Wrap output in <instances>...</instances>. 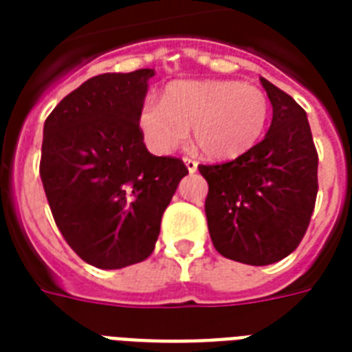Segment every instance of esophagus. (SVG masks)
Here are the masks:
<instances>
[{"mask_svg":"<svg viewBox=\"0 0 352 352\" xmlns=\"http://www.w3.org/2000/svg\"><path fill=\"white\" fill-rule=\"evenodd\" d=\"M184 163H186L187 170H189V173H191V174L197 173V168H199V163H197V161H195V159L186 157V159H184Z\"/></svg>","mask_w":352,"mask_h":352,"instance_id":"34e87169","label":"esophagus"}]
</instances>
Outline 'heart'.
<instances>
[{"mask_svg": "<svg viewBox=\"0 0 352 352\" xmlns=\"http://www.w3.org/2000/svg\"><path fill=\"white\" fill-rule=\"evenodd\" d=\"M270 120V99L253 84L236 80H179L163 101H146L138 127L155 153H170L193 127L197 148L210 159L229 161L263 138Z\"/></svg>", "mask_w": 352, "mask_h": 352, "instance_id": "obj_1", "label": "heart"}]
</instances>
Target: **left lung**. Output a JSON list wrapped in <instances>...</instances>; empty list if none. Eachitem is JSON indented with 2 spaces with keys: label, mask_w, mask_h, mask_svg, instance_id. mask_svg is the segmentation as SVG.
<instances>
[{
  "label": "left lung",
  "mask_w": 352,
  "mask_h": 352,
  "mask_svg": "<svg viewBox=\"0 0 352 352\" xmlns=\"http://www.w3.org/2000/svg\"><path fill=\"white\" fill-rule=\"evenodd\" d=\"M261 84L274 112L266 137L234 161L199 166L214 248L251 266L278 263L298 248L319 189L306 110L266 78Z\"/></svg>",
  "instance_id": "8db88e82"
}]
</instances>
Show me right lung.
I'll return each instance as SVG.
<instances>
[{
  "mask_svg": "<svg viewBox=\"0 0 352 352\" xmlns=\"http://www.w3.org/2000/svg\"><path fill=\"white\" fill-rule=\"evenodd\" d=\"M153 74H97L45 122L39 173L54 221L71 250L102 270L150 257L187 174L182 159L146 150L138 112Z\"/></svg>",
  "mask_w": 352,
  "mask_h": 352,
  "instance_id": "add662e5",
  "label": "right lung"
}]
</instances>
